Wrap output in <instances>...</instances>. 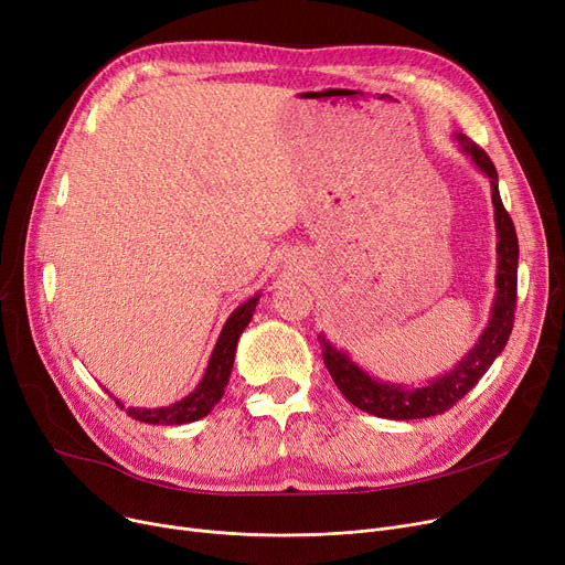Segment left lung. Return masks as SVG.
<instances>
[{"label":"left lung","mask_w":565,"mask_h":565,"mask_svg":"<svg viewBox=\"0 0 565 565\" xmlns=\"http://www.w3.org/2000/svg\"><path fill=\"white\" fill-rule=\"evenodd\" d=\"M460 151L469 156L483 175L490 178L492 205H494V226H497V292L490 311V320L481 332L479 341L465 354V358L439 377L428 380L426 384H403V382H384L369 375L362 366L350 360V354L337 348L328 337L320 334L322 360L328 366L339 392L362 412L375 414L382 419H426L435 414L451 409L467 392L477 387V382L486 375L492 362L507 348L518 300V235L511 215L499 196V178L492 160L483 148H479L465 135H454Z\"/></svg>","instance_id":"left-lung-1"}]
</instances>
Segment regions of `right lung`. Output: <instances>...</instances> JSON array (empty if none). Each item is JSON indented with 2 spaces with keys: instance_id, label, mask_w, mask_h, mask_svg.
Masks as SVG:
<instances>
[{
  "instance_id": "add662e5",
  "label": "right lung",
  "mask_w": 565,
  "mask_h": 565,
  "mask_svg": "<svg viewBox=\"0 0 565 565\" xmlns=\"http://www.w3.org/2000/svg\"><path fill=\"white\" fill-rule=\"evenodd\" d=\"M260 292H256L254 298L245 300L241 307H237L224 322L222 334L213 348L211 360H207L205 373L201 377V382L196 384V390L192 394H188L185 398H181L178 403H171L167 407H128V417L143 422V424H156V426H181V424H192L201 417H205L224 396V390L228 384L231 371H233V360H235V348H237V339L245 332V328L249 324L256 305H258ZM111 396V394H109ZM114 398V396H111ZM116 405L124 403L114 398Z\"/></svg>"
}]
</instances>
